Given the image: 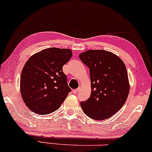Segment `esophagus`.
Listing matches in <instances>:
<instances>
[{
	"label": "esophagus",
	"instance_id": "obj_1",
	"mask_svg": "<svg viewBox=\"0 0 152 152\" xmlns=\"http://www.w3.org/2000/svg\"><path fill=\"white\" fill-rule=\"evenodd\" d=\"M80 90V88H77V89H74V90H73V93H74V94H76V93H77L78 91H79Z\"/></svg>",
	"mask_w": 152,
	"mask_h": 152
}]
</instances>
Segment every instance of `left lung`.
Segmentation results:
<instances>
[{
  "mask_svg": "<svg viewBox=\"0 0 152 152\" xmlns=\"http://www.w3.org/2000/svg\"><path fill=\"white\" fill-rule=\"evenodd\" d=\"M79 58L90 69L91 94L80 102L83 112L90 118L104 120L124 106L130 90L127 69L121 59L104 50H89Z\"/></svg>",
  "mask_w": 152,
  "mask_h": 152,
  "instance_id": "8db88e82",
  "label": "left lung"
}]
</instances>
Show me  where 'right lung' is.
Wrapping results in <instances>:
<instances>
[{
  "instance_id": "right-lung-1",
  "label": "right lung",
  "mask_w": 152,
  "mask_h": 152,
  "mask_svg": "<svg viewBox=\"0 0 152 152\" xmlns=\"http://www.w3.org/2000/svg\"><path fill=\"white\" fill-rule=\"evenodd\" d=\"M72 56L70 49L50 48L34 54L25 63L20 93L30 110L45 115L59 108L71 91L62 66Z\"/></svg>"
}]
</instances>
